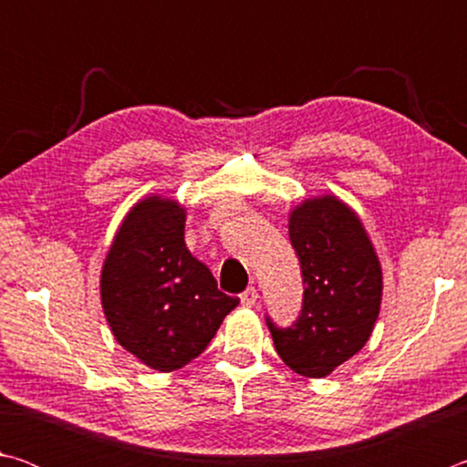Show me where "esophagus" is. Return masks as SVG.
Wrapping results in <instances>:
<instances>
[{"mask_svg": "<svg viewBox=\"0 0 467 467\" xmlns=\"http://www.w3.org/2000/svg\"><path fill=\"white\" fill-rule=\"evenodd\" d=\"M257 290L255 288H247V290H244L243 292V295H241V305L243 306H253V305H255L257 303Z\"/></svg>", "mask_w": 467, "mask_h": 467, "instance_id": "obj_1", "label": "esophagus"}]
</instances>
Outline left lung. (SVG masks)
Masks as SVG:
<instances>
[{
    "label": "left lung",
    "instance_id": "8db88e82",
    "mask_svg": "<svg viewBox=\"0 0 467 467\" xmlns=\"http://www.w3.org/2000/svg\"><path fill=\"white\" fill-rule=\"evenodd\" d=\"M288 234L303 272V309L290 327L267 319L278 357L295 373L327 377L362 350L381 309L383 272L350 205L309 197L290 212Z\"/></svg>",
    "mask_w": 467,
    "mask_h": 467
}]
</instances>
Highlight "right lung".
Returning <instances> with one entry per match:
<instances>
[{
    "label": "right lung",
    "mask_w": 467,
    "mask_h": 467,
    "mask_svg": "<svg viewBox=\"0 0 467 467\" xmlns=\"http://www.w3.org/2000/svg\"><path fill=\"white\" fill-rule=\"evenodd\" d=\"M100 303L110 331L146 367L171 373L216 336L239 298L185 244V208L148 195L123 218L100 272Z\"/></svg>",
    "instance_id": "1"
}]
</instances>
